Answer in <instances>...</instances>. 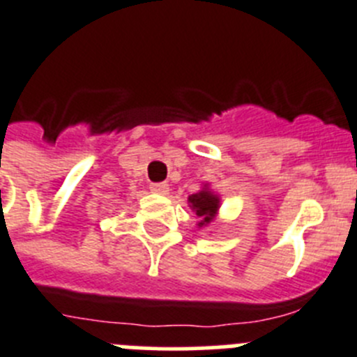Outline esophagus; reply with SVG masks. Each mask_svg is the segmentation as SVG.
<instances>
[{
  "label": "esophagus",
  "instance_id": "obj_1",
  "mask_svg": "<svg viewBox=\"0 0 357 357\" xmlns=\"http://www.w3.org/2000/svg\"><path fill=\"white\" fill-rule=\"evenodd\" d=\"M149 190L155 192V194H167L169 185L167 183H151V185H149Z\"/></svg>",
  "mask_w": 357,
  "mask_h": 357
}]
</instances>
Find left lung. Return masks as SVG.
Listing matches in <instances>:
<instances>
[{
    "label": "left lung",
    "instance_id": "8db88e82",
    "mask_svg": "<svg viewBox=\"0 0 357 357\" xmlns=\"http://www.w3.org/2000/svg\"><path fill=\"white\" fill-rule=\"evenodd\" d=\"M188 202L192 204V208L195 209V213H197V216H201V227L204 224H209L213 220V216H215L216 209H218V197L216 195H213L209 190H201V192H197V194L190 195L188 197Z\"/></svg>",
    "mask_w": 357,
    "mask_h": 357
}]
</instances>
